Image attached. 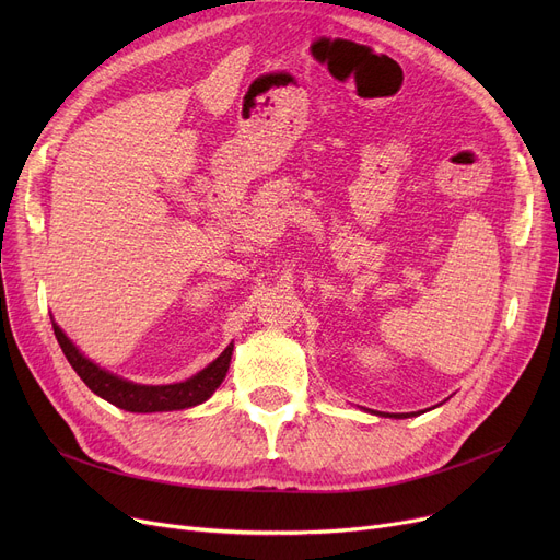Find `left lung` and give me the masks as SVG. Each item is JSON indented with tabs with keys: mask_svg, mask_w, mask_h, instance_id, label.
Returning a JSON list of instances; mask_svg holds the SVG:
<instances>
[{
	"mask_svg": "<svg viewBox=\"0 0 560 560\" xmlns=\"http://www.w3.org/2000/svg\"><path fill=\"white\" fill-rule=\"evenodd\" d=\"M390 418H408V416H404V413H401V416H390Z\"/></svg>",
	"mask_w": 560,
	"mask_h": 560,
	"instance_id": "obj_1",
	"label": "left lung"
}]
</instances>
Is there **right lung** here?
Instances as JSON below:
<instances>
[{
	"label": "right lung",
	"mask_w": 560,
	"mask_h": 560,
	"mask_svg": "<svg viewBox=\"0 0 560 560\" xmlns=\"http://www.w3.org/2000/svg\"><path fill=\"white\" fill-rule=\"evenodd\" d=\"M54 334L58 345H61L68 363L74 368V372L81 376L83 384L91 388L102 399L110 401L117 408L131 410V413H154V410H182L197 406L209 399L215 388L222 384L226 376L233 342L222 351V354L209 365L203 368L192 378L184 381V384H170V386H140L115 376L102 368H97L93 361H88L79 349L68 340V336L54 325Z\"/></svg>",
	"instance_id": "right-lung-1"
}]
</instances>
